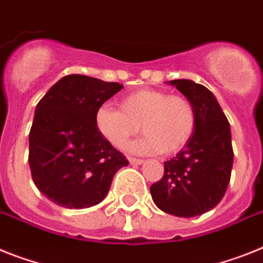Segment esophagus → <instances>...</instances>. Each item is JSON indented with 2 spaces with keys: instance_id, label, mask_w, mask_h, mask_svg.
<instances>
[{
  "instance_id": "esophagus-1",
  "label": "esophagus",
  "mask_w": 263,
  "mask_h": 263,
  "mask_svg": "<svg viewBox=\"0 0 263 263\" xmlns=\"http://www.w3.org/2000/svg\"><path fill=\"white\" fill-rule=\"evenodd\" d=\"M129 162L132 163V165H141V163H143V159L132 158V157H130V158H129Z\"/></svg>"
}]
</instances>
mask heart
Returning <instances> with one entry per match:
<instances>
[{"label":"heart","mask_w":263,"mask_h":263,"mask_svg":"<svg viewBox=\"0 0 263 263\" xmlns=\"http://www.w3.org/2000/svg\"><path fill=\"white\" fill-rule=\"evenodd\" d=\"M120 108L102 105L96 114L100 133L117 149H123L140 133L142 140L130 149L140 154L178 153L189 143L197 126V111L189 98L156 89L134 91Z\"/></svg>","instance_id":"1"}]
</instances>
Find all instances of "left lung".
I'll return each instance as SVG.
<instances>
[{
	"mask_svg": "<svg viewBox=\"0 0 263 263\" xmlns=\"http://www.w3.org/2000/svg\"><path fill=\"white\" fill-rule=\"evenodd\" d=\"M192 101L197 126L189 143L165 162V174L150 186L154 203L167 214L190 218L209 212L225 196L233 167L230 123L214 94L190 80H174Z\"/></svg>",
	"mask_w": 263,
	"mask_h": 263,
	"instance_id": "1",
	"label": "left lung"
}]
</instances>
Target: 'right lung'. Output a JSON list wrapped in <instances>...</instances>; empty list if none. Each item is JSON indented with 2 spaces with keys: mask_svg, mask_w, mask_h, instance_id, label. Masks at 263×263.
<instances>
[{
  "mask_svg": "<svg viewBox=\"0 0 263 263\" xmlns=\"http://www.w3.org/2000/svg\"><path fill=\"white\" fill-rule=\"evenodd\" d=\"M122 87L70 74L53 85L35 106L29 166L34 185L55 205H98L109 193L114 174L129 165L96 123L97 110Z\"/></svg>",
  "mask_w": 263,
  "mask_h": 263,
  "instance_id": "1",
  "label": "right lung"
}]
</instances>
